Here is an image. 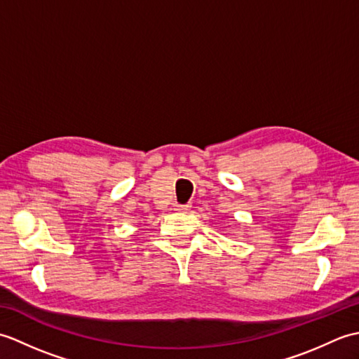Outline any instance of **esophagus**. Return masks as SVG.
I'll list each match as a JSON object with an SVG mask.
<instances>
[{
	"label": "esophagus",
	"mask_w": 359,
	"mask_h": 359,
	"mask_svg": "<svg viewBox=\"0 0 359 359\" xmlns=\"http://www.w3.org/2000/svg\"><path fill=\"white\" fill-rule=\"evenodd\" d=\"M189 208H191V205H175V207H174V210L175 211H180V212H187Z\"/></svg>",
	"instance_id": "obj_1"
}]
</instances>
